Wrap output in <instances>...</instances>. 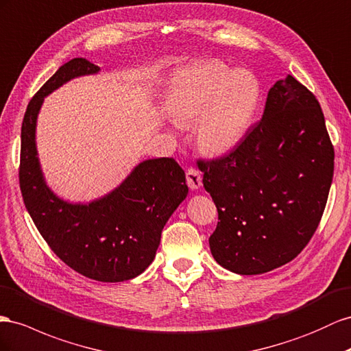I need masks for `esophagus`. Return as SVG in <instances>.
I'll use <instances>...</instances> for the list:
<instances>
[{"instance_id":"1","label":"esophagus","mask_w":351,"mask_h":351,"mask_svg":"<svg viewBox=\"0 0 351 351\" xmlns=\"http://www.w3.org/2000/svg\"><path fill=\"white\" fill-rule=\"evenodd\" d=\"M186 182L191 189H199L202 186V174L196 168H189L186 171Z\"/></svg>"}]
</instances>
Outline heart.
Returning <instances> with one entry per match:
<instances>
[{
    "label": "heart",
    "instance_id": "b5f03b06",
    "mask_svg": "<svg viewBox=\"0 0 351 351\" xmlns=\"http://www.w3.org/2000/svg\"><path fill=\"white\" fill-rule=\"evenodd\" d=\"M261 97L254 73L210 60L176 72L167 90V109L180 125L199 117L195 127L197 146L208 155L220 156L248 136Z\"/></svg>",
    "mask_w": 351,
    "mask_h": 351
}]
</instances>
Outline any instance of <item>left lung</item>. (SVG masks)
<instances>
[{
  "instance_id": "obj_1",
  "label": "left lung",
  "mask_w": 351,
  "mask_h": 351,
  "mask_svg": "<svg viewBox=\"0 0 351 351\" xmlns=\"http://www.w3.org/2000/svg\"><path fill=\"white\" fill-rule=\"evenodd\" d=\"M197 167L219 211L213 257L233 273L260 274L295 258L315 234L334 146L315 94L288 75L270 88L261 121L242 143Z\"/></svg>"
}]
</instances>
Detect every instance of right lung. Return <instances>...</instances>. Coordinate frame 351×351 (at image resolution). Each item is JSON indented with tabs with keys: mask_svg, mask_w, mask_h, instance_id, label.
<instances>
[{
	"mask_svg": "<svg viewBox=\"0 0 351 351\" xmlns=\"http://www.w3.org/2000/svg\"><path fill=\"white\" fill-rule=\"evenodd\" d=\"M99 71L82 58L72 59L32 97L22 122L19 183L38 232L66 266L99 282H124L154 261L164 226L189 187L173 158L143 160L115 191L90 204L66 202L45 184L35 145L44 97L72 78Z\"/></svg>",
	"mask_w": 351,
	"mask_h": 351,
	"instance_id": "obj_1",
	"label": "right lung"
}]
</instances>
